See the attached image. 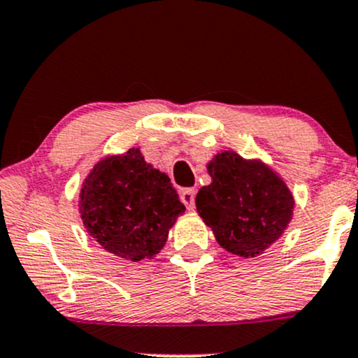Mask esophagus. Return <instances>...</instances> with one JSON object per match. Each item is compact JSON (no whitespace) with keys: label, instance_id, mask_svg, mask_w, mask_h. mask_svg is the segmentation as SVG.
Wrapping results in <instances>:
<instances>
[{"label":"esophagus","instance_id":"1","mask_svg":"<svg viewBox=\"0 0 358 358\" xmlns=\"http://www.w3.org/2000/svg\"><path fill=\"white\" fill-rule=\"evenodd\" d=\"M180 199H182V202L185 203V207H187L188 210H193V208H195V190H193V188H185V190H182Z\"/></svg>","mask_w":358,"mask_h":358}]
</instances>
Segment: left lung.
Masks as SVG:
<instances>
[{
    "instance_id": "8db88e82",
    "label": "left lung",
    "mask_w": 358,
    "mask_h": 358,
    "mask_svg": "<svg viewBox=\"0 0 358 358\" xmlns=\"http://www.w3.org/2000/svg\"><path fill=\"white\" fill-rule=\"evenodd\" d=\"M212 183L196 193V212L219 245L241 257H256L273 245L293 219L294 199L285 180L261 159L236 151L207 163Z\"/></svg>"
}]
</instances>
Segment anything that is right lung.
<instances>
[{
	"label": "right lung",
	"mask_w": 358,
	"mask_h": 358,
	"mask_svg": "<svg viewBox=\"0 0 358 358\" xmlns=\"http://www.w3.org/2000/svg\"><path fill=\"white\" fill-rule=\"evenodd\" d=\"M79 213L89 236L108 252L138 262L165 248L185 205L168 175L131 148L94 165L82 183Z\"/></svg>",
	"instance_id": "right-lung-1"
}]
</instances>
